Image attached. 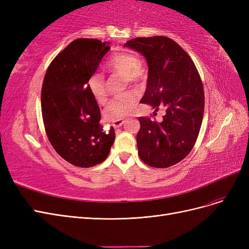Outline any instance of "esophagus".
Wrapping results in <instances>:
<instances>
[{"label":"esophagus","instance_id":"1","mask_svg":"<svg viewBox=\"0 0 249 249\" xmlns=\"http://www.w3.org/2000/svg\"><path fill=\"white\" fill-rule=\"evenodd\" d=\"M124 124V119H118V120H115V122L113 123V126H114V127H119V126H122Z\"/></svg>","mask_w":249,"mask_h":249}]
</instances>
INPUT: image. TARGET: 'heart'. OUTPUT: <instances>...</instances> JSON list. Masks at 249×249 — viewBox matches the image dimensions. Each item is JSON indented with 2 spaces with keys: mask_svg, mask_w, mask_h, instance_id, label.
Here are the masks:
<instances>
[{
  "mask_svg": "<svg viewBox=\"0 0 249 249\" xmlns=\"http://www.w3.org/2000/svg\"><path fill=\"white\" fill-rule=\"evenodd\" d=\"M106 70L112 73L124 77L126 82L135 83L144 79L145 70L140 64V60L135 53L131 51H122L113 55L106 62ZM88 88L93 99L103 104L107 99L105 80L101 72H94L88 81ZM137 101V93L127 91L112 99L104 109V118L108 122H115L122 119L131 112L134 104Z\"/></svg>",
  "mask_w": 249,
  "mask_h": 249,
  "instance_id": "heart-1",
  "label": "heart"
}]
</instances>
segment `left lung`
<instances>
[{
    "mask_svg": "<svg viewBox=\"0 0 249 249\" xmlns=\"http://www.w3.org/2000/svg\"><path fill=\"white\" fill-rule=\"evenodd\" d=\"M124 47L147 62V85L140 103L155 111L166 108L162 123L139 117V157L148 166L170 167L187 157L198 137L205 109L199 73L190 56L168 37H137Z\"/></svg>",
    "mask_w": 249,
    "mask_h": 249,
    "instance_id": "left-lung-1",
    "label": "left lung"
}]
</instances>
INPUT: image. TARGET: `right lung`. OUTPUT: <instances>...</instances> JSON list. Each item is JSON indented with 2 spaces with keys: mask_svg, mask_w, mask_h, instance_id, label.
<instances>
[{
  "mask_svg": "<svg viewBox=\"0 0 249 249\" xmlns=\"http://www.w3.org/2000/svg\"><path fill=\"white\" fill-rule=\"evenodd\" d=\"M109 44L73 40L53 60L43 79L41 110L48 138L60 157L78 167L106 160L115 139L113 126L103 132L99 105L88 88Z\"/></svg>",
  "mask_w": 249,
  "mask_h": 249,
  "instance_id": "obj_1",
  "label": "right lung"
}]
</instances>
